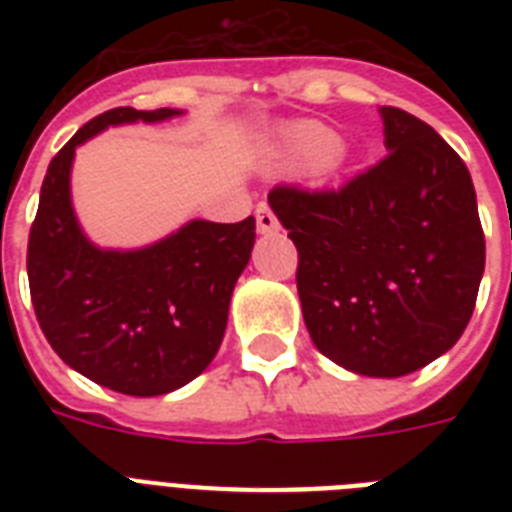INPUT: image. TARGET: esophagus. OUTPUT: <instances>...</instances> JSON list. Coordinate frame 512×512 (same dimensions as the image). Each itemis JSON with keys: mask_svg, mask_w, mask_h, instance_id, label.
Returning <instances> with one entry per match:
<instances>
[{"mask_svg": "<svg viewBox=\"0 0 512 512\" xmlns=\"http://www.w3.org/2000/svg\"><path fill=\"white\" fill-rule=\"evenodd\" d=\"M255 220H257V231L260 233H273L279 228V220L273 215V209L268 204H257L255 209Z\"/></svg>", "mask_w": 512, "mask_h": 512, "instance_id": "34e87169", "label": "esophagus"}]
</instances>
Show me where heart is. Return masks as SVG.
<instances>
[{"label": "heart", "instance_id": "obj_1", "mask_svg": "<svg viewBox=\"0 0 512 512\" xmlns=\"http://www.w3.org/2000/svg\"><path fill=\"white\" fill-rule=\"evenodd\" d=\"M340 135L321 122H295L284 127L276 138V154L281 162L300 170H321L327 164H340Z\"/></svg>", "mask_w": 512, "mask_h": 512}]
</instances>
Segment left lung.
<instances>
[{"label":"left lung","mask_w":512,"mask_h":512,"mask_svg":"<svg viewBox=\"0 0 512 512\" xmlns=\"http://www.w3.org/2000/svg\"><path fill=\"white\" fill-rule=\"evenodd\" d=\"M388 156L340 191L268 193L295 241L313 345L364 377H404L468 327L486 244L476 188L430 124L382 106Z\"/></svg>","instance_id":"1"}]
</instances>
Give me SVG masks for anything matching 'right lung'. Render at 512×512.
I'll list each match as a JSON object with an SVG mask.
<instances>
[{"instance_id": "1", "label": "right lung", "mask_w": 512, "mask_h": 512, "mask_svg": "<svg viewBox=\"0 0 512 512\" xmlns=\"http://www.w3.org/2000/svg\"><path fill=\"white\" fill-rule=\"evenodd\" d=\"M180 114L127 106L84 124L47 167L28 233V287L47 342L87 380L127 396L172 393L212 364L255 247V217L188 220L140 249H103L82 231L71 204L76 148L108 127Z\"/></svg>"}]
</instances>
